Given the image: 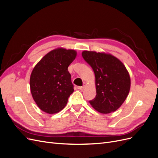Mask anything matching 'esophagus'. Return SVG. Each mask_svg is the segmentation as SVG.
Masks as SVG:
<instances>
[{"mask_svg": "<svg viewBox=\"0 0 158 158\" xmlns=\"http://www.w3.org/2000/svg\"><path fill=\"white\" fill-rule=\"evenodd\" d=\"M78 88L80 90L82 91V90H84V88H85V85H83V86H79Z\"/></svg>", "mask_w": 158, "mask_h": 158, "instance_id": "obj_1", "label": "esophagus"}]
</instances>
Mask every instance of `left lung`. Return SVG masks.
Wrapping results in <instances>:
<instances>
[{
	"label": "left lung",
	"instance_id": "8db88e82",
	"mask_svg": "<svg viewBox=\"0 0 158 158\" xmlns=\"http://www.w3.org/2000/svg\"><path fill=\"white\" fill-rule=\"evenodd\" d=\"M84 59L92 66L95 78L96 96L89 101L99 113L114 112L127 99L131 88V78L125 66L111 54L84 51Z\"/></svg>",
	"mask_w": 158,
	"mask_h": 158
}]
</instances>
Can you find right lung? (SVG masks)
<instances>
[{
    "label": "right lung",
    "mask_w": 158,
    "mask_h": 158,
    "mask_svg": "<svg viewBox=\"0 0 158 158\" xmlns=\"http://www.w3.org/2000/svg\"><path fill=\"white\" fill-rule=\"evenodd\" d=\"M75 50L56 48L46 54L33 68L30 79L33 100L47 113H59L74 92L69 66L75 59Z\"/></svg>",
    "instance_id": "right-lung-1"
}]
</instances>
